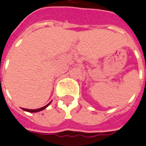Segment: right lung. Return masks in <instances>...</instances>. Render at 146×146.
I'll return each instance as SVG.
<instances>
[{
    "label": "right lung",
    "mask_w": 146,
    "mask_h": 146,
    "mask_svg": "<svg viewBox=\"0 0 146 146\" xmlns=\"http://www.w3.org/2000/svg\"><path fill=\"white\" fill-rule=\"evenodd\" d=\"M50 103H51V102H50ZM50 103H48L47 105H45V106H44V107H42V108H38V109H27V108H23V110H24V111H29V112H38V111H42L43 109H45V108H47L48 105L50 104Z\"/></svg>",
    "instance_id": "obj_1"
}]
</instances>
